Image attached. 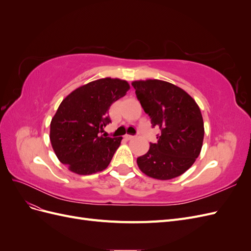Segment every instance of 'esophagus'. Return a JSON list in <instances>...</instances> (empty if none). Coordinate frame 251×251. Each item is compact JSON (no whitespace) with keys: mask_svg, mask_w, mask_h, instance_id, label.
<instances>
[{"mask_svg":"<svg viewBox=\"0 0 251 251\" xmlns=\"http://www.w3.org/2000/svg\"><path fill=\"white\" fill-rule=\"evenodd\" d=\"M134 137H135V136H133V135H126V139H133Z\"/></svg>","mask_w":251,"mask_h":251,"instance_id":"esophagus-1","label":"esophagus"}]
</instances>
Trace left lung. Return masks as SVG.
<instances>
[{
	"label": "left lung",
	"instance_id": "obj_1",
	"mask_svg": "<svg viewBox=\"0 0 251 251\" xmlns=\"http://www.w3.org/2000/svg\"><path fill=\"white\" fill-rule=\"evenodd\" d=\"M141 107L153 127L160 128L158 141L137 158L142 173L170 180L185 173L200 155L204 124L200 108L184 90L171 82L148 79L132 82Z\"/></svg>",
	"mask_w": 251,
	"mask_h": 251
}]
</instances>
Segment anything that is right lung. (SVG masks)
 <instances>
[{
	"label": "right lung",
	"instance_id": "add662e5",
	"mask_svg": "<svg viewBox=\"0 0 251 251\" xmlns=\"http://www.w3.org/2000/svg\"><path fill=\"white\" fill-rule=\"evenodd\" d=\"M130 89L127 81L101 78L74 90L50 124V141L58 160L71 172L92 175L108 168L123 137H107L111 104Z\"/></svg>",
	"mask_w": 251,
	"mask_h": 251
}]
</instances>
